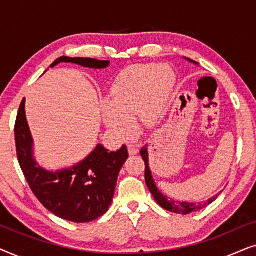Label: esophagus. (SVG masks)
Returning <instances> with one entry per match:
<instances>
[{
    "mask_svg": "<svg viewBox=\"0 0 256 256\" xmlns=\"http://www.w3.org/2000/svg\"><path fill=\"white\" fill-rule=\"evenodd\" d=\"M128 152L129 155H136L138 152V146H128Z\"/></svg>",
    "mask_w": 256,
    "mask_h": 256,
    "instance_id": "esophagus-1",
    "label": "esophagus"
}]
</instances>
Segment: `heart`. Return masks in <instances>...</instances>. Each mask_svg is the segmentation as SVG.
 <instances>
[{
  "label": "heart",
  "instance_id": "b5f03b06",
  "mask_svg": "<svg viewBox=\"0 0 256 256\" xmlns=\"http://www.w3.org/2000/svg\"><path fill=\"white\" fill-rule=\"evenodd\" d=\"M176 76L166 64L134 65L115 78L108 100L101 104L102 121L110 134L126 141L135 132L134 118L146 128L166 116Z\"/></svg>",
  "mask_w": 256,
  "mask_h": 256
}]
</instances>
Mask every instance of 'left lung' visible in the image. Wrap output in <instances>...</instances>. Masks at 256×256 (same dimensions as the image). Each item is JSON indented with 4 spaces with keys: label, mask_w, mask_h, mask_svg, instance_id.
<instances>
[{
    "label": "left lung",
    "mask_w": 256,
    "mask_h": 256,
    "mask_svg": "<svg viewBox=\"0 0 256 256\" xmlns=\"http://www.w3.org/2000/svg\"><path fill=\"white\" fill-rule=\"evenodd\" d=\"M186 60H188L190 62H194V65H198L197 62L194 60H191L190 58H185ZM141 156L143 160H144L146 163V186H148L149 191L152 192V194L154 196V198H155V200L157 202V204H158L160 208H163L164 210H166V211H170V212H174V213H178V214H188V213L191 212H196V211H199V210L206 208V206L211 204L216 200V198H218L219 194H216V196H213L212 198H210L208 202H198V204H196V202H177V200H174V199H171L170 197H168V196L163 194L162 192L158 190V188L156 186V183L155 180H154V177L152 174V170H150L149 168V154H148V146H144L143 148L141 149Z\"/></svg>",
    "instance_id": "8db88e82"
}]
</instances>
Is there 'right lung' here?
Instances as JSON below:
<instances>
[{
  "mask_svg": "<svg viewBox=\"0 0 256 256\" xmlns=\"http://www.w3.org/2000/svg\"><path fill=\"white\" fill-rule=\"evenodd\" d=\"M72 62L101 70L110 60L62 57L50 65ZM17 158L29 186L42 205L59 218L72 222H90L104 216L113 200L118 176L128 158L127 146L110 152L102 144L82 162L54 171L40 166L34 156V138L26 116V99L20 104L15 124Z\"/></svg>",
  "mask_w": 256,
  "mask_h": 256,
  "instance_id": "1",
  "label": "right lung"
}]
</instances>
